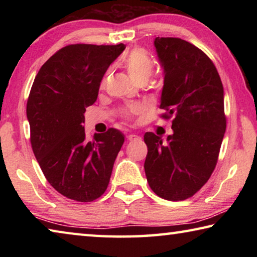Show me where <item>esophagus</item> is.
<instances>
[{"label": "esophagus", "instance_id": "obj_1", "mask_svg": "<svg viewBox=\"0 0 257 257\" xmlns=\"http://www.w3.org/2000/svg\"><path fill=\"white\" fill-rule=\"evenodd\" d=\"M127 139L129 142H135V141H138V139H141V137L138 136V135H135V134H130L127 136Z\"/></svg>", "mask_w": 257, "mask_h": 257}]
</instances>
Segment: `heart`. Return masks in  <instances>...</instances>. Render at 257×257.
Returning <instances> with one entry per match:
<instances>
[{
    "label": "heart",
    "instance_id": "obj_1",
    "mask_svg": "<svg viewBox=\"0 0 257 257\" xmlns=\"http://www.w3.org/2000/svg\"><path fill=\"white\" fill-rule=\"evenodd\" d=\"M124 66L127 68L130 78L136 82L146 81L154 70V62L151 56L144 50H134L127 55L124 60ZM142 112L139 104H132L124 111L125 118H132Z\"/></svg>",
    "mask_w": 257,
    "mask_h": 257
}]
</instances>
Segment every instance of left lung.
Listing matches in <instances>:
<instances>
[{
	"label": "left lung",
	"instance_id": "1",
	"mask_svg": "<svg viewBox=\"0 0 257 257\" xmlns=\"http://www.w3.org/2000/svg\"><path fill=\"white\" fill-rule=\"evenodd\" d=\"M163 69L160 107L175 116L167 141L144 135L147 181L167 201H182L202 188L214 170L225 133L224 93L214 64L203 51L181 38L156 37Z\"/></svg>",
	"mask_w": 257,
	"mask_h": 257
}]
</instances>
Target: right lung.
Returning a JSON list of instances; mask_svg holds the SVG:
<instances>
[{
    "label": "right lung",
    "mask_w": 257,
    "mask_h": 257,
    "mask_svg": "<svg viewBox=\"0 0 257 257\" xmlns=\"http://www.w3.org/2000/svg\"><path fill=\"white\" fill-rule=\"evenodd\" d=\"M125 46L68 45L43 64L27 102L30 143L47 181L77 202L101 197L124 142L110 128L86 141V107L96 101L107 68Z\"/></svg>",
    "instance_id": "obj_1"
}]
</instances>
